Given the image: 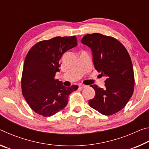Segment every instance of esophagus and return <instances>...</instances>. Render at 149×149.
<instances>
[{
    "mask_svg": "<svg viewBox=\"0 0 149 149\" xmlns=\"http://www.w3.org/2000/svg\"><path fill=\"white\" fill-rule=\"evenodd\" d=\"M79 88H81V89H84V88H85L86 87V85H84V84H79Z\"/></svg>",
    "mask_w": 149,
    "mask_h": 149,
    "instance_id": "esophagus-1",
    "label": "esophagus"
}]
</instances>
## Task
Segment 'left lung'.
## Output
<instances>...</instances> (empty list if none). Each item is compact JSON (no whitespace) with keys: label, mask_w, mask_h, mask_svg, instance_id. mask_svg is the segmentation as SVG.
Masks as SVG:
<instances>
[{"label":"left lung","mask_w":149,"mask_h":149,"mask_svg":"<svg viewBox=\"0 0 149 149\" xmlns=\"http://www.w3.org/2000/svg\"><path fill=\"white\" fill-rule=\"evenodd\" d=\"M81 42L91 49L96 70L107 77L104 89L91 85L95 96L89 100V104L103 115L114 114L125 107L134 91V73L130 54L118 40L100 33L87 34Z\"/></svg>","instance_id":"8db88e82"}]
</instances>
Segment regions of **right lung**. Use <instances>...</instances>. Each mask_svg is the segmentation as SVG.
I'll use <instances>...</instances> for the list:
<instances>
[{
  "instance_id": "right-lung-1",
  "label": "right lung",
  "mask_w": 149,
  "mask_h": 149,
  "mask_svg": "<svg viewBox=\"0 0 149 149\" xmlns=\"http://www.w3.org/2000/svg\"><path fill=\"white\" fill-rule=\"evenodd\" d=\"M75 36L55 37L33 45L25 58L21 85L24 97L37 114L49 117L65 107L68 97L78 89L55 79L65 51L77 46Z\"/></svg>"
}]
</instances>
